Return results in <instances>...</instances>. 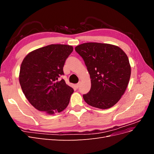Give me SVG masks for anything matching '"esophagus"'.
I'll return each mask as SVG.
<instances>
[{"mask_svg": "<svg viewBox=\"0 0 154 154\" xmlns=\"http://www.w3.org/2000/svg\"><path fill=\"white\" fill-rule=\"evenodd\" d=\"M79 87H80V83H77V84L76 85V87L78 88H79Z\"/></svg>", "mask_w": 154, "mask_h": 154, "instance_id": "34e87169", "label": "esophagus"}]
</instances>
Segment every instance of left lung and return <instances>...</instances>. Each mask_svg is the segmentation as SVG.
I'll use <instances>...</instances> for the list:
<instances>
[{
    "label": "left lung",
    "instance_id": "left-lung-1",
    "mask_svg": "<svg viewBox=\"0 0 154 154\" xmlns=\"http://www.w3.org/2000/svg\"><path fill=\"white\" fill-rule=\"evenodd\" d=\"M75 51L84 60L91 79L90 91L83 95L92 106L106 109L118 102L125 93L131 74L127 55L118 46L88 42Z\"/></svg>",
    "mask_w": 154,
    "mask_h": 154
}]
</instances>
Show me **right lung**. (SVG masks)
I'll use <instances>...</instances> for the list:
<instances>
[{"label": "right lung", "mask_w": 154, "mask_h": 154, "mask_svg": "<svg viewBox=\"0 0 154 154\" xmlns=\"http://www.w3.org/2000/svg\"><path fill=\"white\" fill-rule=\"evenodd\" d=\"M73 51L71 45L51 44L31 51L22 62L19 82L27 100L35 109L49 114L60 112L73 93L64 80L63 67Z\"/></svg>", "instance_id": "add662e5"}]
</instances>
